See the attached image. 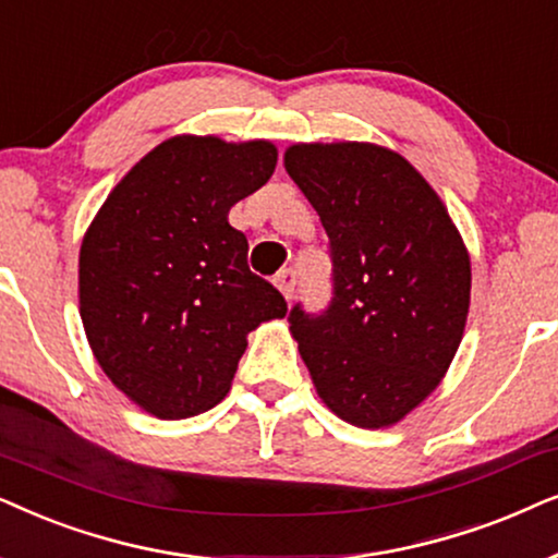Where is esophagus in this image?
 <instances>
[{"label":"esophagus","mask_w":558,"mask_h":558,"mask_svg":"<svg viewBox=\"0 0 558 558\" xmlns=\"http://www.w3.org/2000/svg\"><path fill=\"white\" fill-rule=\"evenodd\" d=\"M272 283L278 286V291L286 295V301H291L293 295H295V270H291V267H286V270H280L278 275H275Z\"/></svg>","instance_id":"obj_1"}]
</instances>
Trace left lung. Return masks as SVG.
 <instances>
[{
  "label": "left lung",
  "mask_w": 558,
  "mask_h": 558,
  "mask_svg": "<svg viewBox=\"0 0 558 558\" xmlns=\"http://www.w3.org/2000/svg\"><path fill=\"white\" fill-rule=\"evenodd\" d=\"M286 170L329 234L333 299L288 316L318 398L388 428L439 388L464 337L472 267L439 193L373 143H299Z\"/></svg>",
  "instance_id": "1"
}]
</instances>
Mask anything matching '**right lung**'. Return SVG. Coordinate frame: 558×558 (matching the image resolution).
Wrapping results in <instances>:
<instances>
[{
  "label": "right lung",
  "instance_id": "right-lung-1",
  "mask_svg": "<svg viewBox=\"0 0 558 558\" xmlns=\"http://www.w3.org/2000/svg\"><path fill=\"white\" fill-rule=\"evenodd\" d=\"M267 140L175 135L119 181L78 255V311L104 375L155 418L204 413L232 388L247 333L286 299L247 267L229 209L270 181Z\"/></svg>",
  "mask_w": 558,
  "mask_h": 558
}]
</instances>
